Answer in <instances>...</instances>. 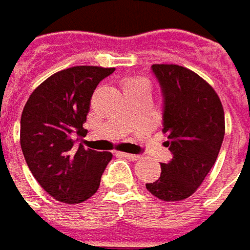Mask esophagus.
Wrapping results in <instances>:
<instances>
[{
	"mask_svg": "<svg viewBox=\"0 0 250 250\" xmlns=\"http://www.w3.org/2000/svg\"><path fill=\"white\" fill-rule=\"evenodd\" d=\"M121 154H122V157L130 160V161H136V160L140 159V156H138V154H130V153H121Z\"/></svg>",
	"mask_w": 250,
	"mask_h": 250,
	"instance_id": "obj_1",
	"label": "esophagus"
}]
</instances>
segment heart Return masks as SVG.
<instances>
[{
	"mask_svg": "<svg viewBox=\"0 0 250 250\" xmlns=\"http://www.w3.org/2000/svg\"><path fill=\"white\" fill-rule=\"evenodd\" d=\"M140 79H132V81H129V82L128 83H133V82H139ZM128 83H126V84H128Z\"/></svg>",
	"mask_w": 250,
	"mask_h": 250,
	"instance_id": "heart-1",
	"label": "heart"
}]
</instances>
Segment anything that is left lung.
Here are the masks:
<instances>
[{"mask_svg": "<svg viewBox=\"0 0 250 250\" xmlns=\"http://www.w3.org/2000/svg\"><path fill=\"white\" fill-rule=\"evenodd\" d=\"M151 69L164 96V143L172 160L161 163L156 182L146 184L153 196L179 202L193 195L216 163L226 133L224 108L216 90L197 73L175 63Z\"/></svg>", "mask_w": 250, "mask_h": 250, "instance_id": "obj_1", "label": "left lung"}]
</instances>
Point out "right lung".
I'll return each instance as SVG.
<instances>
[{"instance_id":"add662e5","label":"right lung","mask_w":250,"mask_h":250,"mask_svg":"<svg viewBox=\"0 0 250 250\" xmlns=\"http://www.w3.org/2000/svg\"><path fill=\"white\" fill-rule=\"evenodd\" d=\"M115 71L103 66H72L39 84L21 117V147L27 167L44 190L58 202L75 205L91 197L112 159L110 151L75 146L97 84Z\"/></svg>"}]
</instances>
